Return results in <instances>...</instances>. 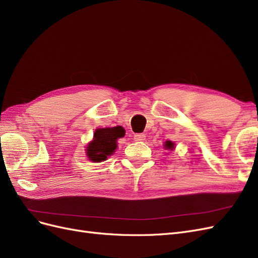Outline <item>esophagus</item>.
Returning a JSON list of instances; mask_svg holds the SVG:
<instances>
[{"label": "esophagus", "instance_id": "34e87169", "mask_svg": "<svg viewBox=\"0 0 258 258\" xmlns=\"http://www.w3.org/2000/svg\"><path fill=\"white\" fill-rule=\"evenodd\" d=\"M145 135L144 134H137V135H135V137H134V139H135V141H138V142H142V141H144L145 140Z\"/></svg>", "mask_w": 258, "mask_h": 258}]
</instances>
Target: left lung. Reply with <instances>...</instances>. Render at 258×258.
<instances>
[{
	"instance_id": "8db88e82",
	"label": "left lung",
	"mask_w": 258,
	"mask_h": 258,
	"mask_svg": "<svg viewBox=\"0 0 258 258\" xmlns=\"http://www.w3.org/2000/svg\"><path fill=\"white\" fill-rule=\"evenodd\" d=\"M163 148H165V150H168V151H174L175 144L172 141H169V140H167V141L163 143Z\"/></svg>"
}]
</instances>
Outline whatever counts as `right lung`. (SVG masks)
I'll return each instance as SVG.
<instances>
[{"mask_svg":"<svg viewBox=\"0 0 258 258\" xmlns=\"http://www.w3.org/2000/svg\"><path fill=\"white\" fill-rule=\"evenodd\" d=\"M126 131L121 126L98 128L93 138L86 146V156L92 162H102L117 150V141L123 138Z\"/></svg>","mask_w":258,"mask_h":258,"instance_id":"add662e5","label":"right lung"}]
</instances>
